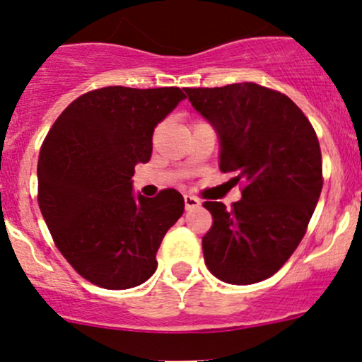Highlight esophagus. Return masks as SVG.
<instances>
[{
  "label": "esophagus",
  "mask_w": 362,
  "mask_h": 362,
  "mask_svg": "<svg viewBox=\"0 0 362 362\" xmlns=\"http://www.w3.org/2000/svg\"><path fill=\"white\" fill-rule=\"evenodd\" d=\"M184 203H185V210H194V208H199V199H196L194 196H184Z\"/></svg>",
  "instance_id": "esophagus-1"
}]
</instances>
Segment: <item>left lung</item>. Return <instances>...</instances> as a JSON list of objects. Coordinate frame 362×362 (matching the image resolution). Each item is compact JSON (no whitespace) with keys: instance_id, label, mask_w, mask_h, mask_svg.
Instances as JSON below:
<instances>
[{"instance_id":"obj_1","label":"left lung","mask_w":362,"mask_h":362,"mask_svg":"<svg viewBox=\"0 0 362 362\" xmlns=\"http://www.w3.org/2000/svg\"><path fill=\"white\" fill-rule=\"evenodd\" d=\"M185 93L218 136L220 171L245 184L232 210L203 203L213 216L203 238L204 262L223 283H260L300 245L321 196L317 136L286 95L257 83Z\"/></svg>"}]
</instances>
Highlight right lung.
<instances>
[{"label": "right lung", "instance_id": "right-lung-1", "mask_svg": "<svg viewBox=\"0 0 362 362\" xmlns=\"http://www.w3.org/2000/svg\"><path fill=\"white\" fill-rule=\"evenodd\" d=\"M185 98L177 86H107L81 95L48 132L37 159V203L57 248L105 290L139 286L156 272L159 245L184 213L165 189L133 192L135 165L152 154V132Z\"/></svg>", "mask_w": 362, "mask_h": 362}]
</instances>
